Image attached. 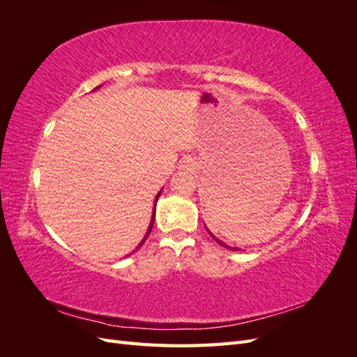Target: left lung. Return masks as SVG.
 I'll return each mask as SVG.
<instances>
[{
    "mask_svg": "<svg viewBox=\"0 0 357 357\" xmlns=\"http://www.w3.org/2000/svg\"><path fill=\"white\" fill-rule=\"evenodd\" d=\"M213 238H214V236H213ZM214 240H215V241H218V243H219V244H222V245H223V247H228V245H226V244H223V243H222V241H219V240H218V238H214ZM228 248H229V247H228Z\"/></svg>",
    "mask_w": 357,
    "mask_h": 357,
    "instance_id": "8db88e82",
    "label": "left lung"
}]
</instances>
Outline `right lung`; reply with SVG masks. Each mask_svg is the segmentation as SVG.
Returning <instances> with one entry per match:
<instances>
[{
	"label": "right lung",
	"instance_id": "add662e5",
	"mask_svg": "<svg viewBox=\"0 0 357 357\" xmlns=\"http://www.w3.org/2000/svg\"><path fill=\"white\" fill-rule=\"evenodd\" d=\"M159 195H160V192H159V193H158V197H156V199H155V202H156V201H158V198H159ZM155 207H156V204H155ZM153 222H155V213H153V215H152V222H150V225H149V231H147V234H146V236H144V240H143V241H142V243H139V244H138V247H137V250H138V248H139V247H142V245H143V243H144V241H146V240H147V236H149V234H150V231H152V228H153Z\"/></svg>",
	"mask_w": 357,
	"mask_h": 357
}]
</instances>
